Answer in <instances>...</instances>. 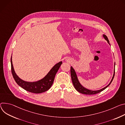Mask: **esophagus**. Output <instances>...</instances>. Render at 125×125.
<instances>
[{"mask_svg":"<svg viewBox=\"0 0 125 125\" xmlns=\"http://www.w3.org/2000/svg\"><path fill=\"white\" fill-rule=\"evenodd\" d=\"M66 61H67V62H70V60H66Z\"/></svg>","mask_w":125,"mask_h":125,"instance_id":"34e87169","label":"esophagus"}]
</instances>
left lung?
Masks as SVG:
<instances>
[{
    "mask_svg": "<svg viewBox=\"0 0 125 125\" xmlns=\"http://www.w3.org/2000/svg\"><path fill=\"white\" fill-rule=\"evenodd\" d=\"M103 38L105 39V40H106L108 43L110 45V43H109V41L107 38V37L103 34ZM114 65H115V63H114ZM71 77H72V82L73 83V86L74 87V88H75V89L79 92L82 93V94H87V95H92V94H95L97 93H98L101 91H102L103 90H104V89H105L108 86L110 85V84L111 83L112 81H113V79L114 78V75H115V66H114V74H113V76L112 77V78L110 82L109 83V84L107 85L106 86H105V87L100 89V90H89L88 89L85 87H84L80 83V82L78 81L76 72L75 71V70H74V68L71 66Z\"/></svg>",
    "mask_w": 125,
    "mask_h": 125,
    "instance_id": "8db88e82",
    "label": "left lung"
}]
</instances>
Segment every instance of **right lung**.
<instances>
[{
    "label": "right lung",
    "instance_id": "right-lung-1",
    "mask_svg": "<svg viewBox=\"0 0 125 125\" xmlns=\"http://www.w3.org/2000/svg\"><path fill=\"white\" fill-rule=\"evenodd\" d=\"M62 62L55 64L47 74L42 79L34 82L26 81L20 78L16 74L14 70L12 64V56L11 58V72L13 77L17 84L24 89L34 93H41L48 90L52 86L54 79V77L60 67Z\"/></svg>",
    "mask_w": 125,
    "mask_h": 125
}]
</instances>
